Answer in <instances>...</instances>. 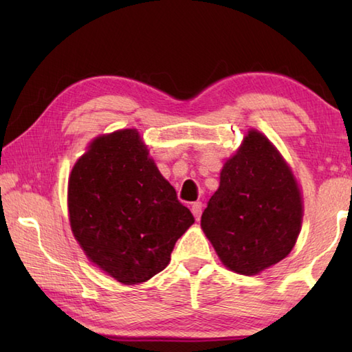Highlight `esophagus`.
Here are the masks:
<instances>
[{
    "instance_id": "esophagus-1",
    "label": "esophagus",
    "mask_w": 352,
    "mask_h": 352,
    "mask_svg": "<svg viewBox=\"0 0 352 352\" xmlns=\"http://www.w3.org/2000/svg\"><path fill=\"white\" fill-rule=\"evenodd\" d=\"M190 210H192L193 216H195L197 219H199L201 212H203V203H199V201H197V203H193V204L190 206Z\"/></svg>"
}]
</instances>
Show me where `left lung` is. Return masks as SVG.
<instances>
[{
  "mask_svg": "<svg viewBox=\"0 0 352 352\" xmlns=\"http://www.w3.org/2000/svg\"><path fill=\"white\" fill-rule=\"evenodd\" d=\"M301 219V193L289 166L251 130L223 164L219 189L201 216L206 236L231 271L256 275L292 251Z\"/></svg>",
  "mask_w": 352,
  "mask_h": 352,
  "instance_id": "1",
  "label": "left lung"
}]
</instances>
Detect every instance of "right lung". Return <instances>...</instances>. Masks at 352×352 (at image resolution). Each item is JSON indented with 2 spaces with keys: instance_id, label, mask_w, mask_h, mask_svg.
<instances>
[{
  "instance_id": "obj_1",
  "label": "right lung",
  "mask_w": 352,
  "mask_h": 352,
  "mask_svg": "<svg viewBox=\"0 0 352 352\" xmlns=\"http://www.w3.org/2000/svg\"><path fill=\"white\" fill-rule=\"evenodd\" d=\"M68 207L86 256L124 284L163 271L175 242L195 221L136 130L94 140L71 172Z\"/></svg>"
}]
</instances>
